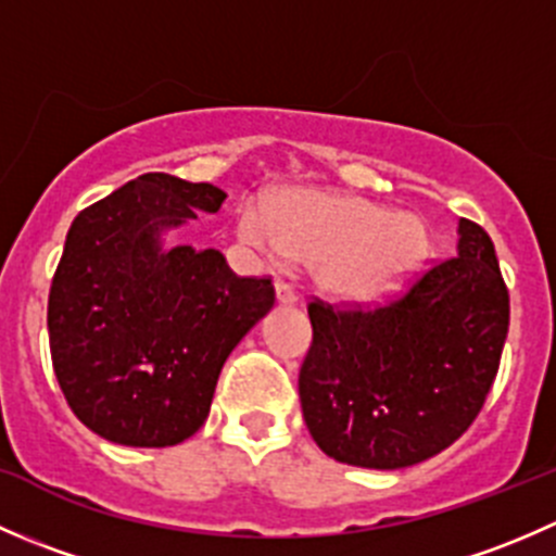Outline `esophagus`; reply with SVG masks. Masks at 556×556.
Wrapping results in <instances>:
<instances>
[{
	"mask_svg": "<svg viewBox=\"0 0 556 556\" xmlns=\"http://www.w3.org/2000/svg\"><path fill=\"white\" fill-rule=\"evenodd\" d=\"M274 295H277V304H279V306H293V304H299V295H295V290L290 288V285H285V282L274 285Z\"/></svg>",
	"mask_w": 556,
	"mask_h": 556,
	"instance_id": "1",
	"label": "esophagus"
}]
</instances>
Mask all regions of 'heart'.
Returning a JSON list of instances; mask_svg holds the SVG:
<instances>
[{
  "instance_id": "obj_1",
  "label": "heart",
  "mask_w": 556,
  "mask_h": 556,
  "mask_svg": "<svg viewBox=\"0 0 556 556\" xmlns=\"http://www.w3.org/2000/svg\"><path fill=\"white\" fill-rule=\"evenodd\" d=\"M237 237L271 257L309 263L314 288L344 306L382 304L430 252L428 223L414 212L317 188L285 190L266 212L244 204Z\"/></svg>"
}]
</instances>
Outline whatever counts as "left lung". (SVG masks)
Returning a JSON list of instances; mask_svg holds the SVG:
<instances>
[{
    "mask_svg": "<svg viewBox=\"0 0 556 556\" xmlns=\"http://www.w3.org/2000/svg\"><path fill=\"white\" fill-rule=\"evenodd\" d=\"M312 346L299 395L312 439L336 463L397 470L454 444L495 382L508 290L495 244L457 223V255L395 304L333 312L309 304Z\"/></svg>",
    "mask_w": 556,
    "mask_h": 556,
    "instance_id": "left-lung-1",
    "label": "left lung"
}]
</instances>
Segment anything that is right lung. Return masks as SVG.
<instances>
[{
	"instance_id": "obj_1",
	"label": "right lung",
	"mask_w": 556,
	"mask_h": 556,
	"mask_svg": "<svg viewBox=\"0 0 556 556\" xmlns=\"http://www.w3.org/2000/svg\"><path fill=\"white\" fill-rule=\"evenodd\" d=\"M220 188L150 172L83 210L48 301L55 379L75 417L121 446L182 444L217 377L271 312V279L237 277L217 250L166 247L220 210Z\"/></svg>"
}]
</instances>
